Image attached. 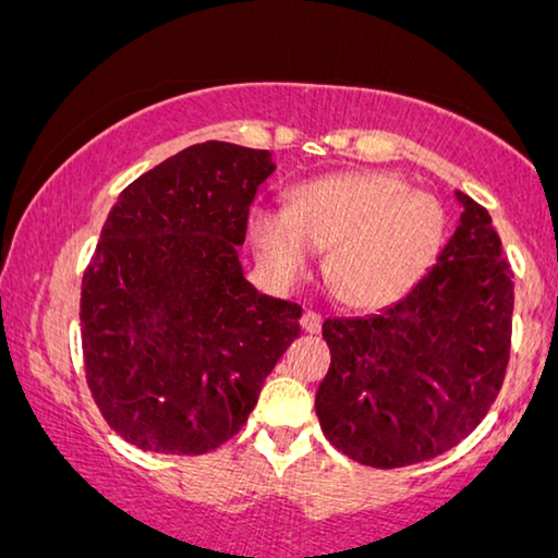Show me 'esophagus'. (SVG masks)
<instances>
[{"instance_id": "34e87169", "label": "esophagus", "mask_w": 558, "mask_h": 558, "mask_svg": "<svg viewBox=\"0 0 558 558\" xmlns=\"http://www.w3.org/2000/svg\"><path fill=\"white\" fill-rule=\"evenodd\" d=\"M320 315L315 311H305L303 318H301V326L305 332H311V336H315V332H320Z\"/></svg>"}]
</instances>
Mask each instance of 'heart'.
I'll return each mask as SVG.
<instances>
[{
	"mask_svg": "<svg viewBox=\"0 0 558 558\" xmlns=\"http://www.w3.org/2000/svg\"><path fill=\"white\" fill-rule=\"evenodd\" d=\"M446 215L390 172H338L290 190L288 207L257 203L247 215L257 257L272 276L295 280L328 247L326 278L351 307H384L409 293L434 263Z\"/></svg>",
	"mask_w": 558,
	"mask_h": 558,
	"instance_id": "obj_1",
	"label": "heart"
}]
</instances>
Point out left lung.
<instances>
[{"instance_id":"obj_1","label":"left lung","mask_w":558,"mask_h":558,"mask_svg":"<svg viewBox=\"0 0 558 558\" xmlns=\"http://www.w3.org/2000/svg\"><path fill=\"white\" fill-rule=\"evenodd\" d=\"M456 197L461 226L401 301L323 323L330 368L315 413L340 453L373 469H403L459 446L509 368L511 265L486 207Z\"/></svg>"}]
</instances>
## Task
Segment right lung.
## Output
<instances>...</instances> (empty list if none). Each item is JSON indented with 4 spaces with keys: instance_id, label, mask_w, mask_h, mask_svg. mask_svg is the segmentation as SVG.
<instances>
[{
    "instance_id": "1",
    "label": "right lung",
    "mask_w": 558,
    "mask_h": 558,
    "mask_svg": "<svg viewBox=\"0 0 558 558\" xmlns=\"http://www.w3.org/2000/svg\"><path fill=\"white\" fill-rule=\"evenodd\" d=\"M268 149L193 145L140 174L107 215L82 278L89 393L143 451L199 456L243 428L303 307L243 278L238 245Z\"/></svg>"
}]
</instances>
